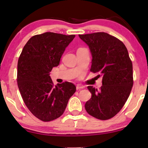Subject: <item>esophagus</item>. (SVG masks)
<instances>
[{
  "instance_id": "1",
  "label": "esophagus",
  "mask_w": 148,
  "mask_h": 148,
  "mask_svg": "<svg viewBox=\"0 0 148 148\" xmlns=\"http://www.w3.org/2000/svg\"><path fill=\"white\" fill-rule=\"evenodd\" d=\"M83 88H84V86H80V85H77V86H76V89H77V90H81V89H83Z\"/></svg>"
}]
</instances>
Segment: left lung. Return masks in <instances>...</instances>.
<instances>
[{
    "label": "left lung",
    "instance_id": "obj_1",
    "mask_svg": "<svg viewBox=\"0 0 148 148\" xmlns=\"http://www.w3.org/2000/svg\"><path fill=\"white\" fill-rule=\"evenodd\" d=\"M92 54L90 71L102 77L100 90L88 86L92 97L85 104L87 112L100 120L114 116L124 106L133 85V64L126 46L105 33L79 35Z\"/></svg>",
    "mask_w": 148,
    "mask_h": 148
}]
</instances>
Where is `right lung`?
Returning <instances> with one entry per match:
<instances>
[{
	"instance_id": "add662e5",
	"label": "right lung",
	"mask_w": 148,
	"mask_h": 148,
	"mask_svg": "<svg viewBox=\"0 0 148 148\" xmlns=\"http://www.w3.org/2000/svg\"><path fill=\"white\" fill-rule=\"evenodd\" d=\"M75 37L53 32L34 36L18 60L17 81L22 98L30 112L44 122L61 116L76 91L75 86L68 82L54 86L50 76Z\"/></svg>"
}]
</instances>
